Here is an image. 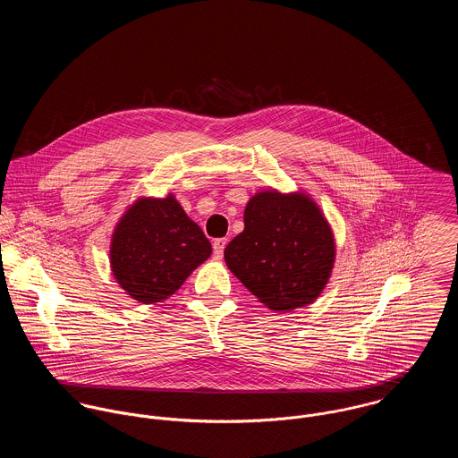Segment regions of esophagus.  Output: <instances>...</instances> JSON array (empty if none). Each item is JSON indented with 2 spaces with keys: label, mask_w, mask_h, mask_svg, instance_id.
<instances>
[{
  "label": "esophagus",
  "mask_w": 458,
  "mask_h": 458,
  "mask_svg": "<svg viewBox=\"0 0 458 458\" xmlns=\"http://www.w3.org/2000/svg\"><path fill=\"white\" fill-rule=\"evenodd\" d=\"M225 245H227V238H216V240L213 242V252H215L216 258H220V256L224 254Z\"/></svg>",
  "instance_id": "obj_1"
}]
</instances>
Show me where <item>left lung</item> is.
I'll return each instance as SVG.
<instances>
[{
	"instance_id": "obj_1",
	"label": "left lung",
	"mask_w": 458,
	"mask_h": 458,
	"mask_svg": "<svg viewBox=\"0 0 458 458\" xmlns=\"http://www.w3.org/2000/svg\"><path fill=\"white\" fill-rule=\"evenodd\" d=\"M245 229L224 250L229 269L276 312L312 303L327 285L335 242L323 213L303 194L259 192Z\"/></svg>"
}]
</instances>
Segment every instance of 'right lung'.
I'll return each instance as SVG.
<instances>
[{
	"label": "right lung",
	"instance_id": "right-lung-1",
	"mask_svg": "<svg viewBox=\"0 0 458 458\" xmlns=\"http://www.w3.org/2000/svg\"><path fill=\"white\" fill-rule=\"evenodd\" d=\"M209 254V240L174 197L139 199L113 234L111 266L118 284L148 305L173 294Z\"/></svg>",
	"mask_w": 458,
	"mask_h": 458
}]
</instances>
